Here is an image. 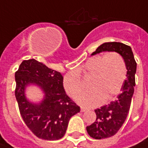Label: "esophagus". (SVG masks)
Wrapping results in <instances>:
<instances>
[{"label": "esophagus", "mask_w": 148, "mask_h": 148, "mask_svg": "<svg viewBox=\"0 0 148 148\" xmlns=\"http://www.w3.org/2000/svg\"><path fill=\"white\" fill-rule=\"evenodd\" d=\"M86 110L87 109H85V108H84V107H82V108H81V112H85Z\"/></svg>", "instance_id": "1"}]
</instances>
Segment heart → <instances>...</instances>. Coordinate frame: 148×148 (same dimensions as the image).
<instances>
[{
    "label": "heart",
    "mask_w": 148,
    "mask_h": 148,
    "mask_svg": "<svg viewBox=\"0 0 148 148\" xmlns=\"http://www.w3.org/2000/svg\"><path fill=\"white\" fill-rule=\"evenodd\" d=\"M79 74L91 77L88 84L91 90L80 95L77 101L83 106L94 107L100 104L101 99L106 102L120 92L127 78V64L123 57L116 52L89 58L77 72H69L64 76V88L73 98L83 89V82Z\"/></svg>",
    "instance_id": "b5f03b06"
}]
</instances>
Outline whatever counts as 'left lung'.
I'll return each instance as SVG.
<instances>
[{"label":"left lung","mask_w":148,"mask_h":148,"mask_svg":"<svg viewBox=\"0 0 148 148\" xmlns=\"http://www.w3.org/2000/svg\"><path fill=\"white\" fill-rule=\"evenodd\" d=\"M105 51L116 52L123 57L127 64V74L121 93L117 96L116 99L111 101L109 105L95 109L96 120L86 127L89 136L97 140L112 137L124 123L131 105L137 71V63L130 47L117 42H105L99 46L92 55Z\"/></svg>","instance_id":"1"}]
</instances>
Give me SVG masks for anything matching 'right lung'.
<instances>
[{"label": "right lung", "instance_id": "obj_1", "mask_svg": "<svg viewBox=\"0 0 148 148\" xmlns=\"http://www.w3.org/2000/svg\"><path fill=\"white\" fill-rule=\"evenodd\" d=\"M64 77L58 71L35 59L23 60L15 72V97L25 123L37 137L56 140L64 137L70 119L80 107L64 90ZM30 84L37 85L44 93L39 103L26 99L24 92Z\"/></svg>", "mask_w": 148, "mask_h": 148}]
</instances>
